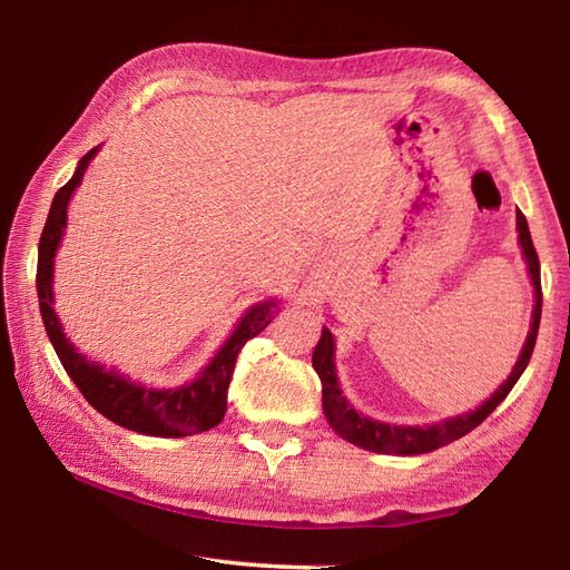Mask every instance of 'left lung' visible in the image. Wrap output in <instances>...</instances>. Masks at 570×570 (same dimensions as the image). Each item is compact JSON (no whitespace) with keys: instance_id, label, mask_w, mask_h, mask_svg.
I'll list each match as a JSON object with an SVG mask.
<instances>
[{"instance_id":"8db88e82","label":"left lung","mask_w":570,"mask_h":570,"mask_svg":"<svg viewBox=\"0 0 570 570\" xmlns=\"http://www.w3.org/2000/svg\"><path fill=\"white\" fill-rule=\"evenodd\" d=\"M515 226H518L520 248H523V256L528 264L530 282H533L535 306H533V322H530V332L525 336L523 352H520L513 372H510V377L500 384V387L490 394V400L482 402L478 410L458 414V417H448V420L435 422V424H422V428L387 424V422L364 417V414L356 412L350 404V400L342 394L340 380H336V366H334V336L324 326L322 340L314 346L312 364L322 380V407L326 414V422H330V428L336 432V435L362 450L380 452V455H424V452H432L442 445H450V442H455L462 435H468L470 430H475L482 420L490 417L498 404L508 397V392L515 387L520 374L525 372L530 354H533L538 324H540V306H543V292H540V262H538L533 238H530L528 220L523 214H520V210H515Z\"/></svg>"}]
</instances>
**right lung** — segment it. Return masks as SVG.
<instances>
[{"mask_svg":"<svg viewBox=\"0 0 570 570\" xmlns=\"http://www.w3.org/2000/svg\"><path fill=\"white\" fill-rule=\"evenodd\" d=\"M98 148H92L88 156L77 163L75 176L57 190L52 200L50 216L40 236V258H37V296H40V314L45 322L47 336L55 346L57 356L70 374V380L82 392L102 417L120 424L125 430L140 432V435L153 438H188L206 432L224 420L226 414V397L230 374H234L236 356L244 350L248 340L262 334L274 316L278 314L276 298H266L262 304H254L248 312L240 316L234 334L228 336L226 344L220 346L218 354L208 362L204 372L188 384L173 390H153L146 384L130 382L125 374L115 370H105V364L92 362L77 346L67 340L62 324L55 314L52 298V268L55 254L60 246L65 226H67V204H70L75 188L88 170L90 160L95 158Z\"/></svg>","mask_w":570,"mask_h":570,"instance_id":"1","label":"right lung"}]
</instances>
